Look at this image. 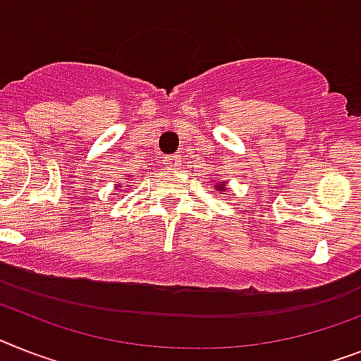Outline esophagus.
<instances>
[{
  "instance_id": "34e87169",
  "label": "esophagus",
  "mask_w": 361,
  "mask_h": 361,
  "mask_svg": "<svg viewBox=\"0 0 361 361\" xmlns=\"http://www.w3.org/2000/svg\"><path fill=\"white\" fill-rule=\"evenodd\" d=\"M164 164H166L169 169H178V166H180V157H178V154L166 157V159H164Z\"/></svg>"
}]
</instances>
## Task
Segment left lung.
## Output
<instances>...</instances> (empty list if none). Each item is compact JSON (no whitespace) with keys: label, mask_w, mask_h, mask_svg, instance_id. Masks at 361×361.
<instances>
[{"label":"left lung","mask_w":361,"mask_h":361,"mask_svg":"<svg viewBox=\"0 0 361 361\" xmlns=\"http://www.w3.org/2000/svg\"><path fill=\"white\" fill-rule=\"evenodd\" d=\"M217 192H223V190H225V183H223V184H217Z\"/></svg>","instance_id":"left-lung-1"}]
</instances>
